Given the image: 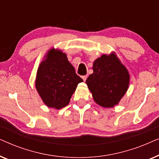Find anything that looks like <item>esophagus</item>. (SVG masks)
Segmentation results:
<instances>
[{"label": "esophagus", "instance_id": "1", "mask_svg": "<svg viewBox=\"0 0 159 159\" xmlns=\"http://www.w3.org/2000/svg\"><path fill=\"white\" fill-rule=\"evenodd\" d=\"M82 80H84V81H85V80H87V78H88V75H84V76H82Z\"/></svg>", "mask_w": 159, "mask_h": 159}]
</instances>
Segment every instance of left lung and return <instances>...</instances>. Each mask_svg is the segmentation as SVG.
<instances>
[{
  "label": "left lung",
  "mask_w": 159,
  "mask_h": 159,
  "mask_svg": "<svg viewBox=\"0 0 159 159\" xmlns=\"http://www.w3.org/2000/svg\"><path fill=\"white\" fill-rule=\"evenodd\" d=\"M93 73L86 80L95 101L114 107L127 92L129 75L115 55H103L93 63Z\"/></svg>",
  "instance_id": "1"
}]
</instances>
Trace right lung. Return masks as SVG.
Instances as JSON below:
<instances>
[{
    "instance_id": "1",
    "label": "right lung",
    "mask_w": 159,
    "mask_h": 159,
    "mask_svg": "<svg viewBox=\"0 0 159 159\" xmlns=\"http://www.w3.org/2000/svg\"><path fill=\"white\" fill-rule=\"evenodd\" d=\"M82 82L66 54L52 49L39 67L35 86L48 107L60 109L68 105L77 84Z\"/></svg>"
}]
</instances>
